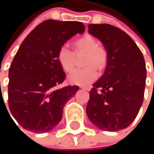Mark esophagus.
I'll list each match as a JSON object with an SVG mask.
<instances>
[{"label":"esophagus","instance_id":"obj_1","mask_svg":"<svg viewBox=\"0 0 154 154\" xmlns=\"http://www.w3.org/2000/svg\"><path fill=\"white\" fill-rule=\"evenodd\" d=\"M81 88H82V89H84V90H86V91H90V89H91V87H90V86H82Z\"/></svg>","mask_w":154,"mask_h":154}]
</instances>
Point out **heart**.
Instances as JSON below:
<instances>
[{
	"label": "heart",
	"instance_id": "heart-1",
	"mask_svg": "<svg viewBox=\"0 0 154 154\" xmlns=\"http://www.w3.org/2000/svg\"><path fill=\"white\" fill-rule=\"evenodd\" d=\"M74 46L77 53L86 52L84 60V66L86 67L71 72L68 77V80L72 85L85 86L93 83L98 77L95 66L98 69L105 67L107 63V52L103 47L98 46L97 40L90 35L79 37L75 41ZM56 59L64 71L69 72L73 69L75 54L68 47H60L58 50Z\"/></svg>",
	"mask_w": 154,
	"mask_h": 154
}]
</instances>
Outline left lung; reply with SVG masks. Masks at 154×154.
<instances>
[{
  "label": "left lung",
  "instance_id": "obj_1",
  "mask_svg": "<svg viewBox=\"0 0 154 154\" xmlns=\"http://www.w3.org/2000/svg\"><path fill=\"white\" fill-rule=\"evenodd\" d=\"M88 33L103 45L107 63L103 75L90 91L86 115L99 129H124L134 121L143 104L146 80L143 53L128 34L111 25L90 24Z\"/></svg>",
  "mask_w": 154,
  "mask_h": 154
}]
</instances>
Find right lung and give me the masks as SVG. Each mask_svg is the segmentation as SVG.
Masks as SVG:
<instances>
[{
  "label": "right lung",
  "mask_w": 154,
  "mask_h": 154,
  "mask_svg": "<svg viewBox=\"0 0 154 154\" xmlns=\"http://www.w3.org/2000/svg\"><path fill=\"white\" fill-rule=\"evenodd\" d=\"M84 31L81 22L48 19L18 48L9 69L8 94L10 110L24 129L45 133L61 120L63 108L79 87H59L66 74L56 56L68 40Z\"/></svg>",
  "instance_id": "1"
}]
</instances>
